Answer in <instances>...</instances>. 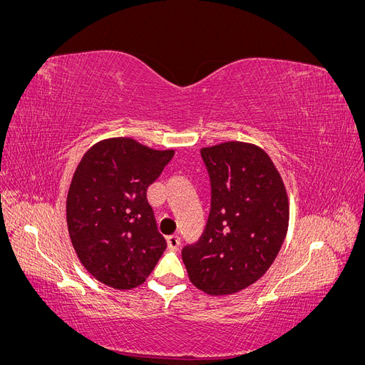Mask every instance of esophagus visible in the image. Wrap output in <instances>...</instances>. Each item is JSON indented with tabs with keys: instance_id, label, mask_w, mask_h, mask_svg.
Listing matches in <instances>:
<instances>
[{
	"instance_id": "obj_1",
	"label": "esophagus",
	"mask_w": 365,
	"mask_h": 365,
	"mask_svg": "<svg viewBox=\"0 0 365 365\" xmlns=\"http://www.w3.org/2000/svg\"><path fill=\"white\" fill-rule=\"evenodd\" d=\"M165 240H168V247H169L170 250H178V248H180V244H181L180 236L172 235V236H169Z\"/></svg>"
}]
</instances>
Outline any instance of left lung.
<instances>
[{"instance_id":"obj_1","label":"left lung","mask_w":365,"mask_h":365,"mask_svg":"<svg viewBox=\"0 0 365 365\" xmlns=\"http://www.w3.org/2000/svg\"><path fill=\"white\" fill-rule=\"evenodd\" d=\"M212 200L200 240L182 248L190 282L235 294L268 271L288 231V196L271 158L240 141L201 149Z\"/></svg>"}]
</instances>
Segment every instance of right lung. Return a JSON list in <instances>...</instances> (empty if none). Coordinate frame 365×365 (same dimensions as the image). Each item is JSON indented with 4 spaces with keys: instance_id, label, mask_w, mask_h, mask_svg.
<instances>
[{
    "instance_id": "obj_1",
    "label": "right lung",
    "mask_w": 365,
    "mask_h": 365,
    "mask_svg": "<svg viewBox=\"0 0 365 365\" xmlns=\"http://www.w3.org/2000/svg\"><path fill=\"white\" fill-rule=\"evenodd\" d=\"M132 138L97 143L77 165L67 196V224L77 257L111 288L146 280L164 252L146 190L173 157Z\"/></svg>"
}]
</instances>
